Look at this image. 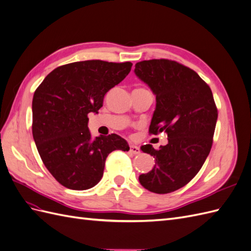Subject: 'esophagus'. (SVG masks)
Returning a JSON list of instances; mask_svg holds the SVG:
<instances>
[{
  "label": "esophagus",
  "mask_w": 251,
  "mask_h": 251,
  "mask_svg": "<svg viewBox=\"0 0 251 251\" xmlns=\"http://www.w3.org/2000/svg\"><path fill=\"white\" fill-rule=\"evenodd\" d=\"M130 151L134 155H138L140 154V149L136 146H130Z\"/></svg>",
  "instance_id": "esophagus-1"
}]
</instances>
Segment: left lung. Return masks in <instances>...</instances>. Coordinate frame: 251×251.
<instances>
[{"label":"left lung","mask_w":251,"mask_h":251,"mask_svg":"<svg viewBox=\"0 0 251 251\" xmlns=\"http://www.w3.org/2000/svg\"><path fill=\"white\" fill-rule=\"evenodd\" d=\"M135 74L156 95L150 134H168L169 143L159 150L140 149L155 158L153 170L139 176L140 184L156 194L183 187L209 154L218 118L209 86L191 68L171 59L142 60Z\"/></svg>","instance_id":"left-lung-1"}]
</instances>
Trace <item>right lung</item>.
Returning <instances> with one entry per match:
<instances>
[{"label":"right lung","instance_id":"obj_1","mask_svg":"<svg viewBox=\"0 0 251 251\" xmlns=\"http://www.w3.org/2000/svg\"><path fill=\"white\" fill-rule=\"evenodd\" d=\"M132 65L100 59L67 64L50 72L35 90L33 139L43 163L65 187L95 186L111 151L130 150L116 134L91 138L88 114L98 113L104 95L126 78Z\"/></svg>","mask_w":251,"mask_h":251}]
</instances>
